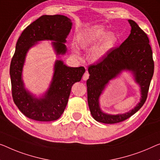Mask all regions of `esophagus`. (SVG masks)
<instances>
[{"label": "esophagus", "instance_id": "obj_1", "mask_svg": "<svg viewBox=\"0 0 160 160\" xmlns=\"http://www.w3.org/2000/svg\"><path fill=\"white\" fill-rule=\"evenodd\" d=\"M89 76H90L89 73H88V72H85V73L82 76V80H87L88 78H89Z\"/></svg>", "mask_w": 160, "mask_h": 160}]
</instances>
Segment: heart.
Returning a JSON list of instances; mask_svg holds the SVG:
<instances>
[{"instance_id":"heart-1","label":"heart","mask_w":160,"mask_h":160,"mask_svg":"<svg viewBox=\"0 0 160 160\" xmlns=\"http://www.w3.org/2000/svg\"><path fill=\"white\" fill-rule=\"evenodd\" d=\"M118 38L113 32H107L103 27H97L87 31L78 38L77 44L82 49L90 48L96 44L92 50L94 61H99L104 58L117 44ZM74 53L78 54L77 49Z\"/></svg>"}]
</instances>
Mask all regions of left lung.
Here are the masks:
<instances>
[{"mask_svg": "<svg viewBox=\"0 0 160 160\" xmlns=\"http://www.w3.org/2000/svg\"><path fill=\"white\" fill-rule=\"evenodd\" d=\"M128 21L132 29L127 39L118 48L112 49L99 63L88 68V103L92 116L98 122L116 123L125 121L137 113L147 100L154 68L152 48L146 33L135 21ZM123 71L132 73L140 88V101L127 113L116 115L104 113L99 106V96L110 80Z\"/></svg>", "mask_w": 160, "mask_h": 160, "instance_id": "8db88e82", "label": "left lung"}]
</instances>
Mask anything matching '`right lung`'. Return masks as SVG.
<instances>
[{"mask_svg": "<svg viewBox=\"0 0 160 160\" xmlns=\"http://www.w3.org/2000/svg\"><path fill=\"white\" fill-rule=\"evenodd\" d=\"M72 25L65 16L44 15L28 26L18 38L10 66L12 96L14 103L28 118L38 121L58 119L66 108L73 84L80 81L85 72L83 67L71 68L57 59L51 83L41 97L31 93L23 83V68L28 50L38 42L50 40L57 55H63Z\"/></svg>", "mask_w": 160, "mask_h": 160, "instance_id": "1", "label": "right lung"}]
</instances>
